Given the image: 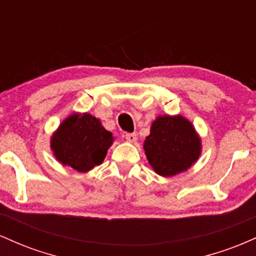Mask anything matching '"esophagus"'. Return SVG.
I'll list each match as a JSON object with an SVG mask.
<instances>
[{
	"instance_id": "esophagus-1",
	"label": "esophagus",
	"mask_w": 256,
	"mask_h": 256,
	"mask_svg": "<svg viewBox=\"0 0 256 256\" xmlns=\"http://www.w3.org/2000/svg\"><path fill=\"white\" fill-rule=\"evenodd\" d=\"M125 138H126V140H128V142L134 143L137 140V134H126Z\"/></svg>"
}]
</instances>
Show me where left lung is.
Segmentation results:
<instances>
[{
	"instance_id": "8db88e82",
	"label": "left lung",
	"mask_w": 256,
	"mask_h": 256,
	"mask_svg": "<svg viewBox=\"0 0 256 256\" xmlns=\"http://www.w3.org/2000/svg\"><path fill=\"white\" fill-rule=\"evenodd\" d=\"M144 154L161 177H173L195 165L202 152L201 137L190 120L180 116H158L146 137Z\"/></svg>"
}]
</instances>
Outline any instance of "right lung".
Instances as JSON below:
<instances>
[{"mask_svg": "<svg viewBox=\"0 0 256 256\" xmlns=\"http://www.w3.org/2000/svg\"><path fill=\"white\" fill-rule=\"evenodd\" d=\"M113 142L98 118L73 112L52 134L50 149L58 162L84 173L104 162Z\"/></svg>", "mask_w": 256, "mask_h": 256, "instance_id": "add662e5", "label": "right lung"}]
</instances>
